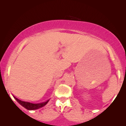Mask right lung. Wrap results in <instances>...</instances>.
Listing matches in <instances>:
<instances>
[{
	"label": "right lung",
	"mask_w": 126,
	"mask_h": 126,
	"mask_svg": "<svg viewBox=\"0 0 126 126\" xmlns=\"http://www.w3.org/2000/svg\"><path fill=\"white\" fill-rule=\"evenodd\" d=\"M14 99L18 101V103L19 104H20L22 107H23L24 108H25L26 109L28 110H37L39 109L42 107H44L46 105V104L49 102V100H48L46 101H45V102H42V103H32L30 102H27V101H23L17 99L16 97H15V96H14Z\"/></svg>",
	"instance_id": "add662e5"
}]
</instances>
